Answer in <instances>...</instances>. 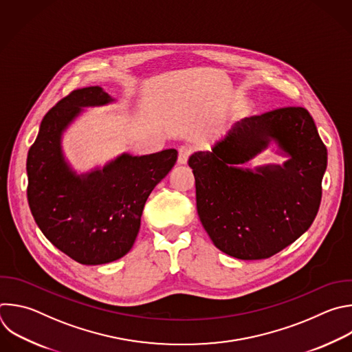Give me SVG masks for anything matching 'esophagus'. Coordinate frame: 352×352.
Masks as SVG:
<instances>
[{"mask_svg": "<svg viewBox=\"0 0 352 352\" xmlns=\"http://www.w3.org/2000/svg\"><path fill=\"white\" fill-rule=\"evenodd\" d=\"M192 155V148L182 145L178 148V164H186L189 156Z\"/></svg>", "mask_w": 352, "mask_h": 352, "instance_id": "34e87169", "label": "esophagus"}]
</instances>
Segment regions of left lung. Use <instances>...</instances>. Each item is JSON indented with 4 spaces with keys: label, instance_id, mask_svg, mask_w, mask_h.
Segmentation results:
<instances>
[{
    "label": "left lung",
    "instance_id": "8db88e82",
    "mask_svg": "<svg viewBox=\"0 0 352 352\" xmlns=\"http://www.w3.org/2000/svg\"><path fill=\"white\" fill-rule=\"evenodd\" d=\"M275 142L289 159L254 170L240 166ZM327 151L304 107H282L235 123L207 152L189 157L196 206L214 246L239 260L268 258L314 222Z\"/></svg>",
    "mask_w": 352,
    "mask_h": 352
}]
</instances>
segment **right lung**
I'll use <instances>...</instances> for the list:
<instances>
[{
	"label": "right lung",
	"mask_w": 352,
	"mask_h": 352,
	"mask_svg": "<svg viewBox=\"0 0 352 352\" xmlns=\"http://www.w3.org/2000/svg\"><path fill=\"white\" fill-rule=\"evenodd\" d=\"M113 100L98 85L70 92L44 116L28 155V200L36 223L56 249L84 265L107 264L131 250L144 206L178 156L175 149L123 153L102 168L73 171L63 156V133L82 107Z\"/></svg>",
	"instance_id": "right-lung-1"
}]
</instances>
